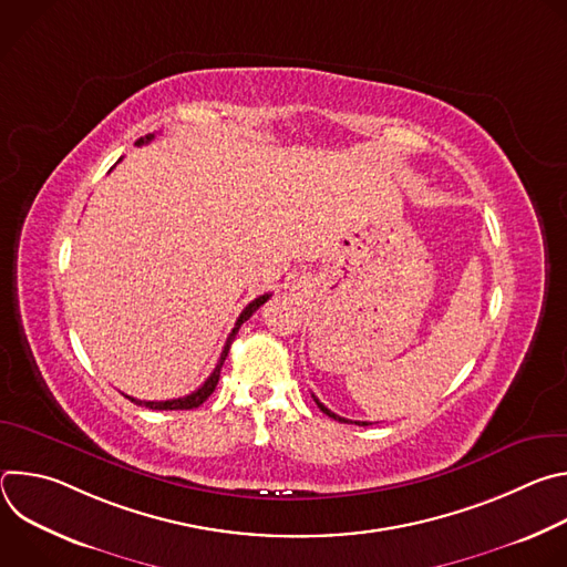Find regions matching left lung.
<instances>
[{
    "label": "left lung",
    "instance_id": "left-lung-1",
    "mask_svg": "<svg viewBox=\"0 0 567 567\" xmlns=\"http://www.w3.org/2000/svg\"><path fill=\"white\" fill-rule=\"evenodd\" d=\"M311 396H313V394H311ZM313 401H316V406H318V409H320V411H322V413H326V415H330V417H332V420H337V422H346V424H348V422H350V424H352V420H346V417H341V415H337V413H332V411H330V409H326V406H322V403H320V401H318V399H316V396H313ZM354 424H359V426H368V422H354Z\"/></svg>",
    "mask_w": 567,
    "mask_h": 567
}]
</instances>
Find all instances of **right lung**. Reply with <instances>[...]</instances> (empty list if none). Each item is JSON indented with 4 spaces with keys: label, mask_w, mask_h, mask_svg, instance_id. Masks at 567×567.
Segmentation results:
<instances>
[{
    "label": "right lung",
    "mask_w": 567,
    "mask_h": 567,
    "mask_svg": "<svg viewBox=\"0 0 567 567\" xmlns=\"http://www.w3.org/2000/svg\"><path fill=\"white\" fill-rule=\"evenodd\" d=\"M152 138H154V134H147L145 138H138L136 145H143V143H147V141H152ZM269 296H271V293L258 296L256 300H251L245 309H241L239 318L235 320V328L230 330V334H228V339H226V346H224V350H221V357H219L215 370H213L210 377L202 383V388H197L195 392H190V394H186V396L168 399V401H141V399H134V396H130V394H125V396H127L130 401L138 403V406H145V409H152V411H190V409L202 406V403L213 394V390H215V385H217V381H219V370H221V365H224V359H226V354H228V350H230V343H233V339H235L239 326H241V322H245V320H249V318L254 316V311L260 309V307L269 300Z\"/></svg>",
    "instance_id": "1"
}]
</instances>
